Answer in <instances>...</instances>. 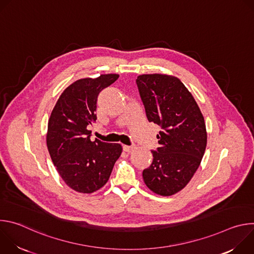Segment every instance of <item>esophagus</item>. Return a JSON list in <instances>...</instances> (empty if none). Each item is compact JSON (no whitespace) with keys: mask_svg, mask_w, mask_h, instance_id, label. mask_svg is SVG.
<instances>
[{"mask_svg":"<svg viewBox=\"0 0 254 254\" xmlns=\"http://www.w3.org/2000/svg\"><path fill=\"white\" fill-rule=\"evenodd\" d=\"M134 148H135L134 146H126V144L123 147L124 151L127 152V153H131V152L134 150Z\"/></svg>","mask_w":254,"mask_h":254,"instance_id":"obj_1","label":"esophagus"}]
</instances>
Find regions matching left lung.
Segmentation results:
<instances>
[{
    "label": "left lung",
    "instance_id": "left-lung-1",
    "mask_svg": "<svg viewBox=\"0 0 254 254\" xmlns=\"http://www.w3.org/2000/svg\"><path fill=\"white\" fill-rule=\"evenodd\" d=\"M136 85L147 119L163 129L157 135L144 183L161 196L182 190L200 166L207 144L204 118L194 97L180 79L163 74L137 76Z\"/></svg>",
    "mask_w": 254,
    "mask_h": 254
}]
</instances>
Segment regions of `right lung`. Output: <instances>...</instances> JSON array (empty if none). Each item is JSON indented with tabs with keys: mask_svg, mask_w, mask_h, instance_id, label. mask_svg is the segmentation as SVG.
Instances as JSON below:
<instances>
[{
	"mask_svg": "<svg viewBox=\"0 0 254 254\" xmlns=\"http://www.w3.org/2000/svg\"><path fill=\"white\" fill-rule=\"evenodd\" d=\"M118 74L83 78L60 95L48 121L47 147L64 182L77 192L92 193L106 184L122 154L119 143L90 140L88 126L96 121L98 94L118 80Z\"/></svg>",
	"mask_w": 254,
	"mask_h": 254,
	"instance_id": "1",
	"label": "right lung"
}]
</instances>
